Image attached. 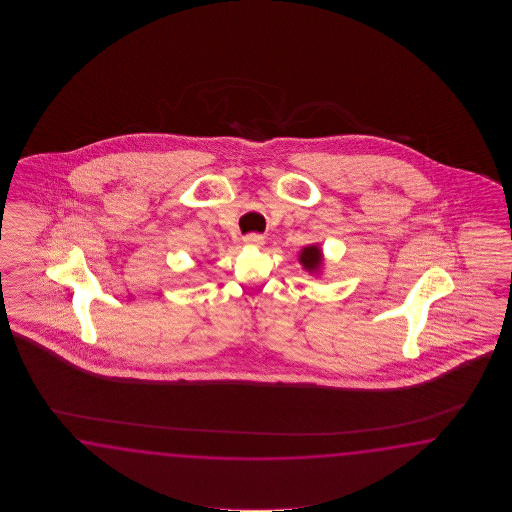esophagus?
I'll use <instances>...</instances> for the list:
<instances>
[{
  "label": "esophagus",
  "instance_id": "esophagus-1",
  "mask_svg": "<svg viewBox=\"0 0 512 512\" xmlns=\"http://www.w3.org/2000/svg\"><path fill=\"white\" fill-rule=\"evenodd\" d=\"M243 241H245V245H249V247H261V245L265 243V238H263L261 234H249V236L243 238Z\"/></svg>",
  "mask_w": 512,
  "mask_h": 512
}]
</instances>
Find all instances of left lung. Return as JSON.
Listing matches in <instances>:
<instances>
[{"mask_svg":"<svg viewBox=\"0 0 512 512\" xmlns=\"http://www.w3.org/2000/svg\"><path fill=\"white\" fill-rule=\"evenodd\" d=\"M298 261L309 274L320 276L322 269H324V252L320 249V245H316V243L315 245H307L298 254Z\"/></svg>","mask_w":512,"mask_h":512,"instance_id":"obj_1","label":"left lung"}]
</instances>
